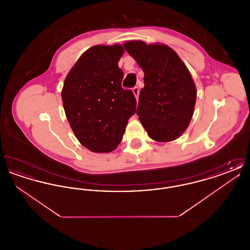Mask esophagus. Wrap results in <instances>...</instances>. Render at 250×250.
Masks as SVG:
<instances>
[{"mask_svg":"<svg viewBox=\"0 0 250 250\" xmlns=\"http://www.w3.org/2000/svg\"><path fill=\"white\" fill-rule=\"evenodd\" d=\"M132 91H133V94L135 95L136 99H138V98H139V94H140V89H139V87H134Z\"/></svg>","mask_w":250,"mask_h":250,"instance_id":"esophagus-1","label":"esophagus"}]
</instances>
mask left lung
I'll return each mask as SVG.
<instances>
[{"label":"left lung","mask_w":250,"mask_h":250,"mask_svg":"<svg viewBox=\"0 0 250 250\" xmlns=\"http://www.w3.org/2000/svg\"><path fill=\"white\" fill-rule=\"evenodd\" d=\"M124 47L144 72L137 114L148 136L157 143L178 139L188 127L196 104L190 72L165 44L136 40Z\"/></svg>","instance_id":"8db88e82"}]
</instances>
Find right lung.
<instances>
[{
	"label": "right lung",
	"instance_id": "1",
	"mask_svg": "<svg viewBox=\"0 0 250 250\" xmlns=\"http://www.w3.org/2000/svg\"><path fill=\"white\" fill-rule=\"evenodd\" d=\"M122 45L88 48L67 74L62 90L66 118L78 141L94 153L117 148L137 101L122 88Z\"/></svg>",
	"mask_w": 250,
	"mask_h": 250
}]
</instances>
